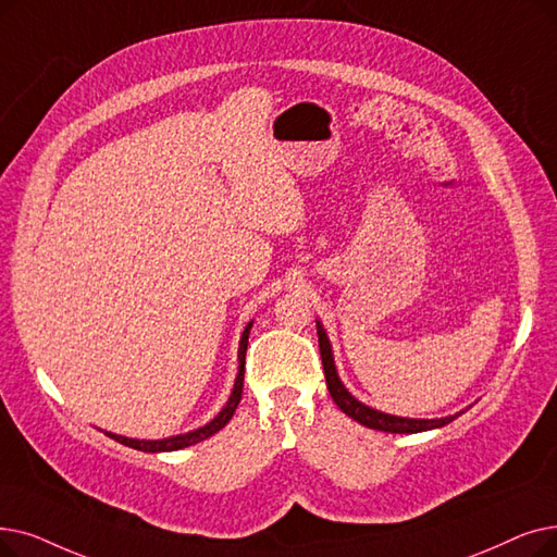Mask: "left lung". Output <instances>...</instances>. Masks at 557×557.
I'll return each mask as SVG.
<instances>
[{
  "label": "left lung",
  "mask_w": 557,
  "mask_h": 557,
  "mask_svg": "<svg viewBox=\"0 0 557 557\" xmlns=\"http://www.w3.org/2000/svg\"><path fill=\"white\" fill-rule=\"evenodd\" d=\"M317 334H319V348H321V359H323V371H325V382L332 400L336 403V407L342 409L346 417H350L352 421L373 428V430H382V432H396V434H414V432H425V430H437L448 425L450 421H455L459 414H465L467 409H459V412L450 414V417H442V419H407V417H396V414H386L380 412V409H373L369 405H364L361 400H357L348 389L346 384L338 377L336 364H334V352H332V344L330 336L323 327L321 321H317Z\"/></svg>",
  "instance_id": "obj_1"
}]
</instances>
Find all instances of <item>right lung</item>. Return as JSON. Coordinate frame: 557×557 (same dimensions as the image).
<instances>
[{
    "mask_svg": "<svg viewBox=\"0 0 557 557\" xmlns=\"http://www.w3.org/2000/svg\"><path fill=\"white\" fill-rule=\"evenodd\" d=\"M250 327H252V321L246 325L244 334H240V342H238V373H236V380H234V389L225 403V407L221 409L219 414H215L209 423H205L202 428H196L190 432H184V434H175V437H165V440H132V437H123V434H115V432H107L111 440H115L117 444H125L129 448H136V450H143V453H168V450H182L186 446H193L198 442H205L209 440L211 434H215L219 430H223L230 419L234 417L236 407L240 403V394H244V373H246V350H248V336H250Z\"/></svg>",
    "mask_w": 557,
    "mask_h": 557,
    "instance_id": "1",
    "label": "right lung"
}]
</instances>
